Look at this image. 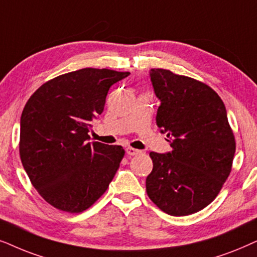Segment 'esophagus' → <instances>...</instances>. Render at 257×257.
Listing matches in <instances>:
<instances>
[{"label": "esophagus", "mask_w": 257, "mask_h": 257, "mask_svg": "<svg viewBox=\"0 0 257 257\" xmlns=\"http://www.w3.org/2000/svg\"><path fill=\"white\" fill-rule=\"evenodd\" d=\"M126 154H128L129 156H135V155H139V154H141L142 152L139 149H135V148H132V147H128V148L125 149Z\"/></svg>", "instance_id": "34e87169"}]
</instances>
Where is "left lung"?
Here are the masks:
<instances>
[{"label": "left lung", "instance_id": "obj_1", "mask_svg": "<svg viewBox=\"0 0 257 257\" xmlns=\"http://www.w3.org/2000/svg\"><path fill=\"white\" fill-rule=\"evenodd\" d=\"M161 101L156 124L172 152L149 154L147 194L164 213L186 216L217 196L231 172L236 149L223 101L209 85L167 69L150 70Z\"/></svg>", "mask_w": 257, "mask_h": 257}]
</instances>
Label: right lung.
I'll return each mask as SVG.
<instances>
[{"instance_id": "add662e5", "label": "right lung", "mask_w": 257, "mask_h": 257, "mask_svg": "<svg viewBox=\"0 0 257 257\" xmlns=\"http://www.w3.org/2000/svg\"><path fill=\"white\" fill-rule=\"evenodd\" d=\"M128 71L84 68L46 82L25 105L20 156L30 182L56 209L82 213L105 193L124 156L121 146L89 142L109 88Z\"/></svg>"}]
</instances>
